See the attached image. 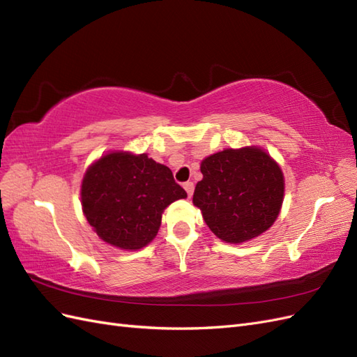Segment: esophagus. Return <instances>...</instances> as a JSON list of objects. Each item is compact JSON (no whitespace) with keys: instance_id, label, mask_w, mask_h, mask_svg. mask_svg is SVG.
Instances as JSON below:
<instances>
[{"instance_id":"obj_1","label":"esophagus","mask_w":357,"mask_h":357,"mask_svg":"<svg viewBox=\"0 0 357 357\" xmlns=\"http://www.w3.org/2000/svg\"><path fill=\"white\" fill-rule=\"evenodd\" d=\"M183 188L186 189V192H188V195H189V198L193 195V189H195V186H193V183L192 181H188V183H185V185H183Z\"/></svg>"}]
</instances>
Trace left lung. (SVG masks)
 Instances as JSON below:
<instances>
[{"mask_svg":"<svg viewBox=\"0 0 357 357\" xmlns=\"http://www.w3.org/2000/svg\"><path fill=\"white\" fill-rule=\"evenodd\" d=\"M201 172L193 205L218 238L241 244L274 225L283 205L284 176L264 149H225L205 158Z\"/></svg>","mask_w":357,"mask_h":357,"instance_id":"8db88e82","label":"left lung"}]
</instances>
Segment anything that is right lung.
<instances>
[{"label":"right lung","instance_id":"obj_1","mask_svg":"<svg viewBox=\"0 0 357 357\" xmlns=\"http://www.w3.org/2000/svg\"><path fill=\"white\" fill-rule=\"evenodd\" d=\"M80 195L86 220L104 243L139 250L158 235L164 210L188 193L147 153L116 150L86 169Z\"/></svg>","mask_w":357,"mask_h":357}]
</instances>
